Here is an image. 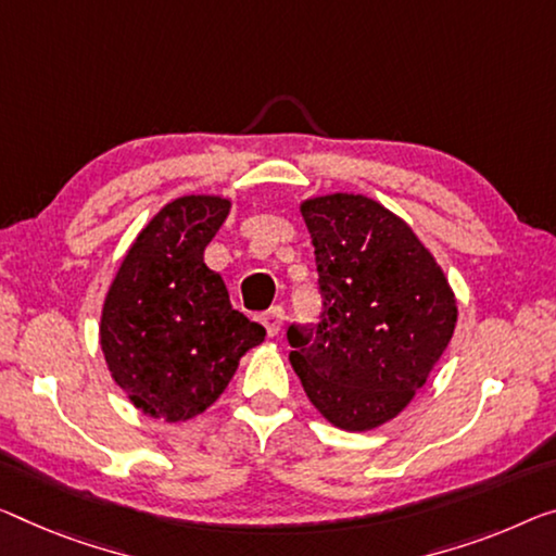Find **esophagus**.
Here are the masks:
<instances>
[{
    "label": "esophagus",
    "mask_w": 556,
    "mask_h": 556,
    "mask_svg": "<svg viewBox=\"0 0 556 556\" xmlns=\"http://www.w3.org/2000/svg\"><path fill=\"white\" fill-rule=\"evenodd\" d=\"M261 320H263V326H266L268 338H276L286 323V311L280 305H276V307H270L268 313H263Z\"/></svg>",
    "instance_id": "obj_1"
}]
</instances>
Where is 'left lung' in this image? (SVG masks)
<instances>
[{
    "instance_id": "1",
    "label": "left lung",
    "mask_w": 556,
    "mask_h": 556,
    "mask_svg": "<svg viewBox=\"0 0 556 556\" xmlns=\"http://www.w3.org/2000/svg\"><path fill=\"white\" fill-rule=\"evenodd\" d=\"M323 320L290 328V365L330 425L367 432L413 403L457 326V298L430 249L363 193L301 201Z\"/></svg>"
}]
</instances>
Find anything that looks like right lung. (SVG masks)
<instances>
[{"mask_svg":"<svg viewBox=\"0 0 556 556\" xmlns=\"http://www.w3.org/2000/svg\"><path fill=\"white\" fill-rule=\"evenodd\" d=\"M233 199L189 193L168 201L126 251L101 307L99 340L111 378L134 407L186 422L224 395L266 328L233 311L203 251Z\"/></svg>","mask_w":556,"mask_h":556,"instance_id":"add662e5","label":"right lung"}]
</instances>
